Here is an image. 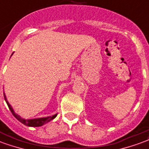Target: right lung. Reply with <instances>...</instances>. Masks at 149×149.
<instances>
[{
    "label": "right lung",
    "instance_id": "right-lung-1",
    "mask_svg": "<svg viewBox=\"0 0 149 149\" xmlns=\"http://www.w3.org/2000/svg\"><path fill=\"white\" fill-rule=\"evenodd\" d=\"M4 100L6 101L7 104L8 106V108H9L10 111H11V112L12 113V115L15 116V118H17L18 120L20 122V123H22L23 124L26 125V126H33V127H37V126H43L44 124L47 123H49V121H51L52 120L53 118H55L56 117L57 115H54V116H49V117H45V118H33V119H23L20 117L19 116H18L17 114H15L14 112V111L12 109V108L11 107V105L8 104V102L7 101L6 97H5V95H4Z\"/></svg>",
    "mask_w": 149,
    "mask_h": 149
}]
</instances>
